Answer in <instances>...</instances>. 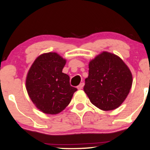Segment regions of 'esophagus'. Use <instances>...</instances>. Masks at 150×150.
<instances>
[{"label":"esophagus","instance_id":"esophagus-1","mask_svg":"<svg viewBox=\"0 0 150 150\" xmlns=\"http://www.w3.org/2000/svg\"><path fill=\"white\" fill-rule=\"evenodd\" d=\"M83 86H84V83H81L77 86V88H78V90H81L83 88Z\"/></svg>","mask_w":150,"mask_h":150}]
</instances>
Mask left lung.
I'll return each instance as SVG.
<instances>
[{
	"label": "left lung",
	"instance_id": "8db88e82",
	"mask_svg": "<svg viewBox=\"0 0 150 150\" xmlns=\"http://www.w3.org/2000/svg\"><path fill=\"white\" fill-rule=\"evenodd\" d=\"M84 92L90 101L102 110L119 107L129 95L133 79L130 69L113 53L103 51L89 63Z\"/></svg>",
	"mask_w": 150,
	"mask_h": 150
}]
</instances>
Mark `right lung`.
I'll return each mask as SVG.
<instances>
[{"mask_svg":"<svg viewBox=\"0 0 150 150\" xmlns=\"http://www.w3.org/2000/svg\"><path fill=\"white\" fill-rule=\"evenodd\" d=\"M66 60L56 53L40 55L30 67L25 87L30 99L44 113L55 115L64 110L77 89L62 73Z\"/></svg>","mask_w":150,"mask_h":150,"instance_id":"obj_1","label":"right lung"}]
</instances>
